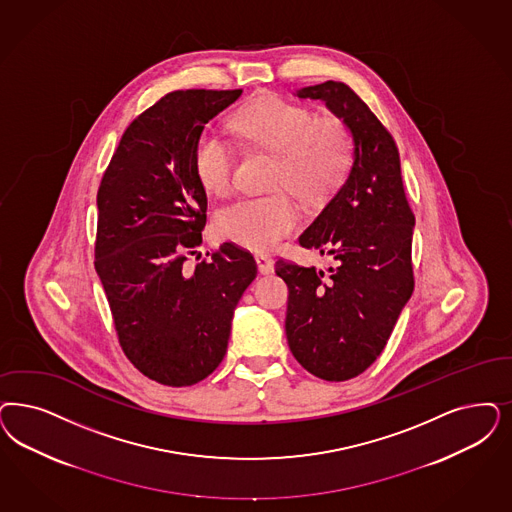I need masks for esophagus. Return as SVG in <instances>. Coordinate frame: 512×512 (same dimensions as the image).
<instances>
[{
  "label": "esophagus",
  "mask_w": 512,
  "mask_h": 512,
  "mask_svg": "<svg viewBox=\"0 0 512 512\" xmlns=\"http://www.w3.org/2000/svg\"><path fill=\"white\" fill-rule=\"evenodd\" d=\"M255 261H257V266H259V272H261V274H270V272H274V261H272V257H270V255L257 253V255H255Z\"/></svg>",
  "instance_id": "obj_1"
}]
</instances>
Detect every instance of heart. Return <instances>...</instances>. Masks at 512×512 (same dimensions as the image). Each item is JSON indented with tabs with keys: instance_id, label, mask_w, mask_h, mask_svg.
Wrapping results in <instances>:
<instances>
[{
	"instance_id": "1",
	"label": "heart",
	"mask_w": 512,
	"mask_h": 512,
	"mask_svg": "<svg viewBox=\"0 0 512 512\" xmlns=\"http://www.w3.org/2000/svg\"><path fill=\"white\" fill-rule=\"evenodd\" d=\"M232 126L249 147L274 155L268 185L276 191L232 202L217 212L213 225L223 240L266 251L299 227L300 206L294 192L304 202L316 204L344 181L352 164V132L335 115L316 117L312 109L278 96H266L242 109ZM234 166L229 141L210 130L198 136L194 174L208 193H230Z\"/></svg>"
}]
</instances>
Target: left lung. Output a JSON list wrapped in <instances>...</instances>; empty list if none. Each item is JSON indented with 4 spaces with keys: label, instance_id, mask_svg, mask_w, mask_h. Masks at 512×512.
Segmentation results:
<instances>
[{
    "label": "left lung",
    "instance_id": "obj_1",
    "mask_svg": "<svg viewBox=\"0 0 512 512\" xmlns=\"http://www.w3.org/2000/svg\"><path fill=\"white\" fill-rule=\"evenodd\" d=\"M321 100L352 132L353 164L314 223L302 247L329 253V272L276 261L289 287L285 335L308 372L344 382L367 371L384 352L401 310L414 291L412 230L401 160L388 128L340 81L297 92Z\"/></svg>",
    "mask_w": 512,
    "mask_h": 512
}]
</instances>
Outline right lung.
I'll use <instances>...</instances> for the list:
<instances>
[{
	"instance_id": "right-lung-1",
	"label": "right lung",
	"mask_w": 512,
	"mask_h": 512,
	"mask_svg": "<svg viewBox=\"0 0 512 512\" xmlns=\"http://www.w3.org/2000/svg\"><path fill=\"white\" fill-rule=\"evenodd\" d=\"M240 94L162 96L124 130L96 196L94 266L119 344L141 374L172 388L193 386L219 367L234 308L257 276L253 255L232 242L210 261L187 265L202 244L208 210L194 143Z\"/></svg>"
}]
</instances>
